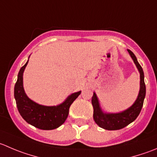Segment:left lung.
<instances>
[{"label": "left lung", "mask_w": 157, "mask_h": 157, "mask_svg": "<svg viewBox=\"0 0 157 157\" xmlns=\"http://www.w3.org/2000/svg\"><path fill=\"white\" fill-rule=\"evenodd\" d=\"M127 51L140 74V90L139 95L133 106H130L127 110L119 113H104L100 109L97 95L95 93H94L91 100L94 107V120L99 127L105 130H117L127 127L136 119L144 105V98L146 96V85L144 82V71L140 64L138 63L137 59L134 54L130 50Z\"/></svg>", "instance_id": "1"}]
</instances>
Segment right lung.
<instances>
[{"label": "right lung", "instance_id": "1", "mask_svg": "<svg viewBox=\"0 0 157 157\" xmlns=\"http://www.w3.org/2000/svg\"><path fill=\"white\" fill-rule=\"evenodd\" d=\"M25 63L20 70L14 86V98L21 117L26 122L40 130H54L63 124L69 114V108L80 94V91L71 94L66 100L57 106L37 104L27 97L23 87V73Z\"/></svg>", "mask_w": 157, "mask_h": 157}]
</instances>
